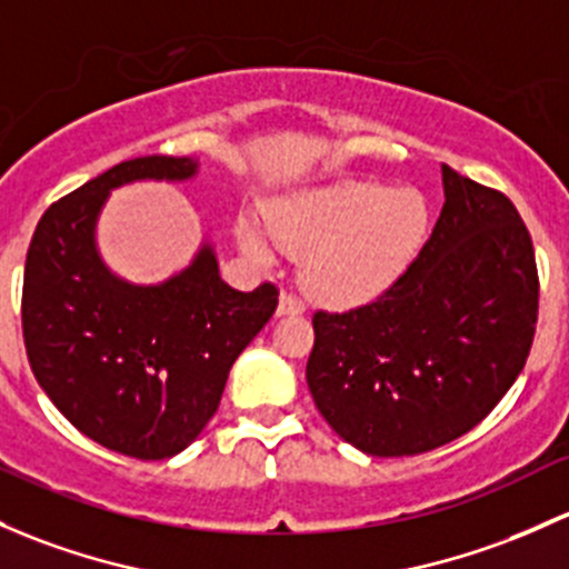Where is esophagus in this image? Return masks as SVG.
Masks as SVG:
<instances>
[{
    "label": "esophagus",
    "mask_w": 569,
    "mask_h": 569,
    "mask_svg": "<svg viewBox=\"0 0 569 569\" xmlns=\"http://www.w3.org/2000/svg\"><path fill=\"white\" fill-rule=\"evenodd\" d=\"M302 310H305V302L295 295V291H283V295H280V302H278V313L280 316L302 313Z\"/></svg>",
    "instance_id": "1"
}]
</instances>
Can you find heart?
Here are the masks:
<instances>
[{
    "label": "heart",
    "mask_w": 569,
    "mask_h": 569,
    "mask_svg": "<svg viewBox=\"0 0 569 569\" xmlns=\"http://www.w3.org/2000/svg\"><path fill=\"white\" fill-rule=\"evenodd\" d=\"M428 207L417 190L376 182H338L283 201L269 214V234L291 253H305L302 283L327 305H360L387 289L420 248ZM242 248L272 261L267 239L239 229Z\"/></svg>",
    "instance_id": "b5f03b06"
}]
</instances>
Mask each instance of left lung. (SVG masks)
I'll return each instance as SVG.
<instances>
[{"mask_svg":"<svg viewBox=\"0 0 569 569\" xmlns=\"http://www.w3.org/2000/svg\"><path fill=\"white\" fill-rule=\"evenodd\" d=\"M445 207L376 300L316 310L305 379L335 433L379 458L420 456L480 426L523 370L540 278L501 190L441 166Z\"/></svg>","mask_w":569,"mask_h":569,"instance_id":"left-lung-1","label":"left lung"}]
</instances>
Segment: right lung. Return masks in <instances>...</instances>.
Masks as SVG:
<instances>
[{"label": "right lung", "instance_id": "1", "mask_svg": "<svg viewBox=\"0 0 569 569\" xmlns=\"http://www.w3.org/2000/svg\"><path fill=\"white\" fill-rule=\"evenodd\" d=\"M196 160H124L53 201L27 250L21 327L29 365L59 411L98 445L139 460L182 452L218 411L231 365L278 308V286L223 283L209 244L177 278L130 286L94 250L111 188L188 179Z\"/></svg>", "mask_w": 569, "mask_h": 569}]
</instances>
